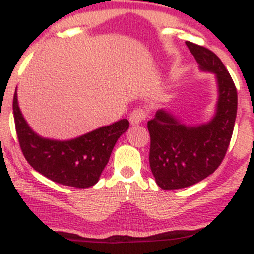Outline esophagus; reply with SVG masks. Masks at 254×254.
I'll use <instances>...</instances> for the list:
<instances>
[{"label": "esophagus", "instance_id": "34e87169", "mask_svg": "<svg viewBox=\"0 0 254 254\" xmlns=\"http://www.w3.org/2000/svg\"><path fill=\"white\" fill-rule=\"evenodd\" d=\"M146 116V111L143 108H137L133 110L132 112H131L130 115V123L132 125H137V124H140L142 122L145 121Z\"/></svg>", "mask_w": 254, "mask_h": 254}]
</instances>
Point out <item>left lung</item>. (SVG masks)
Returning <instances> with one entry per match:
<instances>
[{"label":"left lung","mask_w":254,"mask_h":254,"mask_svg":"<svg viewBox=\"0 0 254 254\" xmlns=\"http://www.w3.org/2000/svg\"><path fill=\"white\" fill-rule=\"evenodd\" d=\"M186 45L201 71L215 74L218 102L208 123L186 125L163 109L148 122L151 172L158 187L166 190L193 186L218 169L237 117V88L222 61L208 48L189 41Z\"/></svg>","instance_id":"left-lung-1"}]
</instances>
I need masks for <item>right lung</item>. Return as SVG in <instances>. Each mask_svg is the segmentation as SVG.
Here are the masks:
<instances>
[{"label":"right lung","mask_w":254,"mask_h":254,"mask_svg":"<svg viewBox=\"0 0 254 254\" xmlns=\"http://www.w3.org/2000/svg\"><path fill=\"white\" fill-rule=\"evenodd\" d=\"M13 112L20 148L27 162L52 181L75 188H88L96 185L108 164L116 142L129 129V121L121 119L77 138L50 139L35 133L23 118L16 91Z\"/></svg>","instance_id":"add662e5"}]
</instances>
